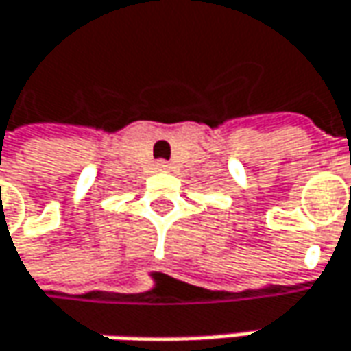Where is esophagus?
<instances>
[{
	"label": "esophagus",
	"instance_id": "esophagus-1",
	"mask_svg": "<svg viewBox=\"0 0 351 351\" xmlns=\"http://www.w3.org/2000/svg\"><path fill=\"white\" fill-rule=\"evenodd\" d=\"M156 168L166 169L168 168V162H166V160H158V162H156Z\"/></svg>",
	"mask_w": 351,
	"mask_h": 351
}]
</instances>
